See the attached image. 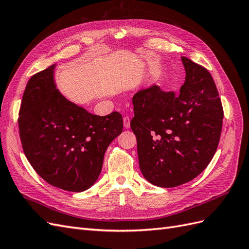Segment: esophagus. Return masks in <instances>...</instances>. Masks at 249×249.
<instances>
[{
	"label": "esophagus",
	"instance_id": "1",
	"mask_svg": "<svg viewBox=\"0 0 249 249\" xmlns=\"http://www.w3.org/2000/svg\"><path fill=\"white\" fill-rule=\"evenodd\" d=\"M130 123H131V119L129 116H124V126L125 129H129L130 127Z\"/></svg>",
	"mask_w": 249,
	"mask_h": 249
}]
</instances>
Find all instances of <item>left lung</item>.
Segmentation results:
<instances>
[{"instance_id":"1","label":"left lung","mask_w":249,"mask_h":249,"mask_svg":"<svg viewBox=\"0 0 249 249\" xmlns=\"http://www.w3.org/2000/svg\"><path fill=\"white\" fill-rule=\"evenodd\" d=\"M186 80L178 93L154 85L133 96L131 129L139 166L150 184L177 187L196 178L219 143L223 108L205 67L182 57Z\"/></svg>"}]
</instances>
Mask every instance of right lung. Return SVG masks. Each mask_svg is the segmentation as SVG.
<instances>
[{
	"instance_id": "right-lung-1",
	"label": "right lung",
	"mask_w": 249,
	"mask_h": 249,
	"mask_svg": "<svg viewBox=\"0 0 249 249\" xmlns=\"http://www.w3.org/2000/svg\"><path fill=\"white\" fill-rule=\"evenodd\" d=\"M55 64L30 78L18 113L22 149L50 185L81 192L99 178L104 155L123 132L119 112L93 115L66 100L54 82Z\"/></svg>"
}]
</instances>
